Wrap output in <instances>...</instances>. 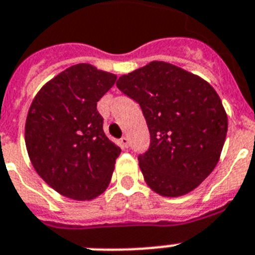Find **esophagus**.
I'll list each match as a JSON object with an SVG mask.
<instances>
[{"instance_id":"34e87169","label":"esophagus","mask_w":255,"mask_h":255,"mask_svg":"<svg viewBox=\"0 0 255 255\" xmlns=\"http://www.w3.org/2000/svg\"><path fill=\"white\" fill-rule=\"evenodd\" d=\"M121 145L123 149L128 148V145H129V140H128L127 136H123V137L121 138Z\"/></svg>"}]
</instances>
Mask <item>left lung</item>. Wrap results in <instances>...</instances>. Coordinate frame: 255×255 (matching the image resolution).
<instances>
[{
    "label": "left lung",
    "instance_id": "8db88e82",
    "mask_svg": "<svg viewBox=\"0 0 255 255\" xmlns=\"http://www.w3.org/2000/svg\"><path fill=\"white\" fill-rule=\"evenodd\" d=\"M117 86L140 105L148 124L150 145L138 156L146 185L169 198L198 187L219 162L228 131L215 89L165 61L124 74Z\"/></svg>",
    "mask_w": 255,
    "mask_h": 255
}]
</instances>
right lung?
I'll return each mask as SVG.
<instances>
[{"instance_id": "1", "label": "right lung", "mask_w": 255, "mask_h": 255, "mask_svg": "<svg viewBox=\"0 0 255 255\" xmlns=\"http://www.w3.org/2000/svg\"><path fill=\"white\" fill-rule=\"evenodd\" d=\"M115 81V74L77 64L48 81L28 110L24 141L31 163L70 199H94L111 181L121 148L103 132L97 102Z\"/></svg>"}]
</instances>
